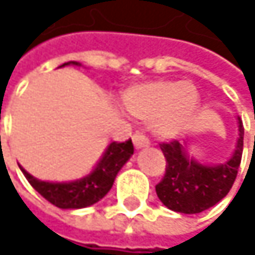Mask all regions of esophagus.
I'll list each match as a JSON object with an SVG mask.
<instances>
[{
	"label": "esophagus",
	"mask_w": 255,
	"mask_h": 255,
	"mask_svg": "<svg viewBox=\"0 0 255 255\" xmlns=\"http://www.w3.org/2000/svg\"><path fill=\"white\" fill-rule=\"evenodd\" d=\"M133 143L136 146V150H139V148H145V146H148L150 145V140H148V137H145L143 134L136 133L133 136Z\"/></svg>",
	"instance_id": "obj_1"
}]
</instances>
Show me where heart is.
I'll return each mask as SVG.
<instances>
[{
    "label": "heart",
    "instance_id": "heart-1",
    "mask_svg": "<svg viewBox=\"0 0 255 255\" xmlns=\"http://www.w3.org/2000/svg\"><path fill=\"white\" fill-rule=\"evenodd\" d=\"M124 102L133 118L148 122L154 136L173 139L191 125L199 109V93L190 82L153 81L127 90Z\"/></svg>",
    "mask_w": 255,
    "mask_h": 255
}]
</instances>
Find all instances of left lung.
I'll use <instances>...</instances> for the list:
<instances>
[{"mask_svg":"<svg viewBox=\"0 0 255 255\" xmlns=\"http://www.w3.org/2000/svg\"><path fill=\"white\" fill-rule=\"evenodd\" d=\"M239 119V137L233 156L220 165H205L190 157L187 143L177 140L160 143L166 159L163 179L156 193L166 208L183 214L208 210L227 196L237 177L243 151V124Z\"/></svg>","mask_w":255,"mask_h":255,"instance_id":"obj_1","label":"left lung"}]
</instances>
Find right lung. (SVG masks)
<instances>
[{
    "instance_id": "right-lung-1",
    "label": "right lung",
    "mask_w": 255,
    "mask_h": 255,
    "mask_svg": "<svg viewBox=\"0 0 255 255\" xmlns=\"http://www.w3.org/2000/svg\"><path fill=\"white\" fill-rule=\"evenodd\" d=\"M65 65H81L79 62L70 61ZM134 153L131 139L125 142H112L107 146L101 160L95 166V170L84 176L82 179L72 182H45L28 174L22 166H19L28 183L50 203L62 210H78L85 208L99 202L113 187V182L119 170L127 163Z\"/></svg>"
}]
</instances>
